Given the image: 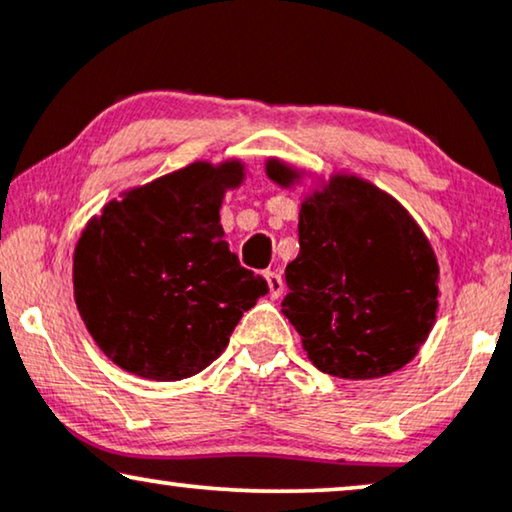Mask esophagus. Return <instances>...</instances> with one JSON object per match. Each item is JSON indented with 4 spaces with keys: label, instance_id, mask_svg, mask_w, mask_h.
<instances>
[{
    "label": "esophagus",
    "instance_id": "esophagus-1",
    "mask_svg": "<svg viewBox=\"0 0 512 512\" xmlns=\"http://www.w3.org/2000/svg\"><path fill=\"white\" fill-rule=\"evenodd\" d=\"M265 282H268V296L279 298L284 293V279L279 272H265Z\"/></svg>",
    "mask_w": 512,
    "mask_h": 512
}]
</instances>
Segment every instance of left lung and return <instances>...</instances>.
<instances>
[{"label": "left lung", "instance_id": "1", "mask_svg": "<svg viewBox=\"0 0 512 512\" xmlns=\"http://www.w3.org/2000/svg\"><path fill=\"white\" fill-rule=\"evenodd\" d=\"M272 184L307 172L265 160ZM312 177V174H310ZM300 254L286 265L282 314L314 366L342 380H375L415 359L438 314V258L408 209L349 172L319 179L300 202Z\"/></svg>", "mask_w": 512, "mask_h": 512}]
</instances>
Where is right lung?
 <instances>
[{"instance_id":"right-lung-1","label":"right lung","mask_w":512,"mask_h":512,"mask_svg":"<svg viewBox=\"0 0 512 512\" xmlns=\"http://www.w3.org/2000/svg\"><path fill=\"white\" fill-rule=\"evenodd\" d=\"M247 179L240 158L195 163L121 193L83 228L74 300L97 347L146 380L198 375L268 293L223 240L221 202Z\"/></svg>"}]
</instances>
